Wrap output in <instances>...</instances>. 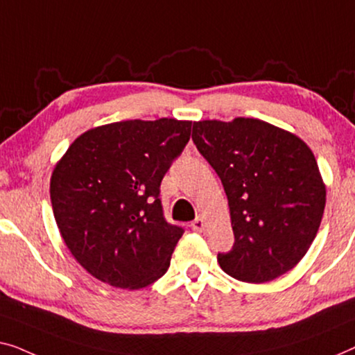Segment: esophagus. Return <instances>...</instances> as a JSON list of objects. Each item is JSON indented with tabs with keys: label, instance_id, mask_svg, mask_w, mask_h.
I'll use <instances>...</instances> for the list:
<instances>
[{
	"label": "esophagus",
	"instance_id": "obj_1",
	"mask_svg": "<svg viewBox=\"0 0 355 355\" xmlns=\"http://www.w3.org/2000/svg\"><path fill=\"white\" fill-rule=\"evenodd\" d=\"M191 228L194 230V232H202V230L206 228V222H204L202 217H196L191 222Z\"/></svg>",
	"mask_w": 355,
	"mask_h": 355
}]
</instances>
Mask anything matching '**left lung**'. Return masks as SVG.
<instances>
[{"label":"left lung","mask_w":355,"mask_h":355,"mask_svg":"<svg viewBox=\"0 0 355 355\" xmlns=\"http://www.w3.org/2000/svg\"><path fill=\"white\" fill-rule=\"evenodd\" d=\"M193 141L228 198L233 248L218 252L230 277L266 283L311 248L325 211L315 157L296 135L257 119L194 122Z\"/></svg>","instance_id":"obj_1"}]
</instances>
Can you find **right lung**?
Masks as SVG:
<instances>
[{
	"mask_svg": "<svg viewBox=\"0 0 355 355\" xmlns=\"http://www.w3.org/2000/svg\"><path fill=\"white\" fill-rule=\"evenodd\" d=\"M191 122L125 121L88 130L54 167L51 204L61 236L94 278L139 289L161 278L184 230L159 194L189 141Z\"/></svg>",
	"mask_w": 355,
	"mask_h": 355,
	"instance_id": "right-lung-1",
	"label": "right lung"
}]
</instances>
